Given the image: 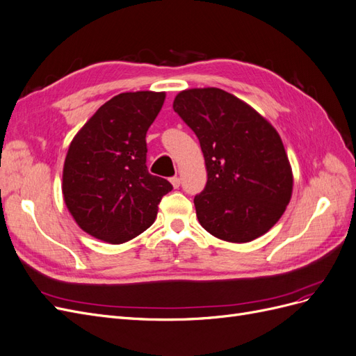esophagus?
I'll use <instances>...</instances> for the list:
<instances>
[{
    "label": "esophagus",
    "instance_id": "obj_1",
    "mask_svg": "<svg viewBox=\"0 0 356 356\" xmlns=\"http://www.w3.org/2000/svg\"><path fill=\"white\" fill-rule=\"evenodd\" d=\"M170 184L174 186V188H178V187H179V184H181V179H179V177L170 178Z\"/></svg>",
    "mask_w": 356,
    "mask_h": 356
}]
</instances>
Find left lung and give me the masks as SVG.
I'll return each instance as SVG.
<instances>
[{
	"label": "left lung",
	"mask_w": 356,
	"mask_h": 356,
	"mask_svg": "<svg viewBox=\"0 0 356 356\" xmlns=\"http://www.w3.org/2000/svg\"><path fill=\"white\" fill-rule=\"evenodd\" d=\"M174 110L196 134L208 181L195 197L202 227L225 242L260 238L293 195L291 169L276 129L251 105L217 89H187Z\"/></svg>",
	"instance_id": "8db88e82"
}]
</instances>
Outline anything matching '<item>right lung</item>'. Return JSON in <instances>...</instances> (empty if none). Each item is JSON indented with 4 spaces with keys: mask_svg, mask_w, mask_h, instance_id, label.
Instances as JSON below:
<instances>
[{
    "mask_svg": "<svg viewBox=\"0 0 356 356\" xmlns=\"http://www.w3.org/2000/svg\"><path fill=\"white\" fill-rule=\"evenodd\" d=\"M165 92H126L99 106L72 138L62 195L79 227L106 243H124L156 220L170 182L147 169L145 135Z\"/></svg>",
    "mask_w": 356,
    "mask_h": 356,
    "instance_id": "add662e5",
    "label": "right lung"
}]
</instances>
